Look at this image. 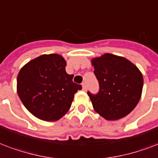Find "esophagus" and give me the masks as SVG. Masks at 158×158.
I'll list each match as a JSON object with an SVG mask.
<instances>
[{
  "mask_svg": "<svg viewBox=\"0 0 158 158\" xmlns=\"http://www.w3.org/2000/svg\"><path fill=\"white\" fill-rule=\"evenodd\" d=\"M82 87H83V90L86 91V89H87V86H86V84H85V83H83V84H82Z\"/></svg>",
  "mask_w": 158,
  "mask_h": 158,
  "instance_id": "34e87169",
  "label": "esophagus"
}]
</instances>
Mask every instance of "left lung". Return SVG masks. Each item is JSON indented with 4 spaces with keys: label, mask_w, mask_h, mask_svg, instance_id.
<instances>
[{
    "label": "left lung",
    "mask_w": 158,
    "mask_h": 158,
    "mask_svg": "<svg viewBox=\"0 0 158 158\" xmlns=\"http://www.w3.org/2000/svg\"><path fill=\"white\" fill-rule=\"evenodd\" d=\"M99 84L96 94L88 91L93 107L107 120H118L134 109L141 98L143 74L129 60L112 54L92 60Z\"/></svg>",
    "instance_id": "1"
}]
</instances>
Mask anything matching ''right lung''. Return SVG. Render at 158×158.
Wrapping results in <instances>:
<instances>
[{
	"instance_id": "obj_1",
	"label": "right lung",
	"mask_w": 158,
	"mask_h": 158,
	"mask_svg": "<svg viewBox=\"0 0 158 158\" xmlns=\"http://www.w3.org/2000/svg\"><path fill=\"white\" fill-rule=\"evenodd\" d=\"M57 54L43 55L22 67L17 76V94L29 111L44 121H56L69 111L74 94L82 89L65 71Z\"/></svg>"
}]
</instances>
